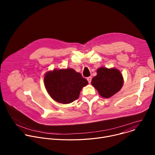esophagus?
I'll use <instances>...</instances> for the list:
<instances>
[{
	"instance_id": "esophagus-1",
	"label": "esophagus",
	"mask_w": 155,
	"mask_h": 155,
	"mask_svg": "<svg viewBox=\"0 0 155 155\" xmlns=\"http://www.w3.org/2000/svg\"><path fill=\"white\" fill-rule=\"evenodd\" d=\"M91 79H92V77H87V80L88 81V83H91Z\"/></svg>"
}]
</instances>
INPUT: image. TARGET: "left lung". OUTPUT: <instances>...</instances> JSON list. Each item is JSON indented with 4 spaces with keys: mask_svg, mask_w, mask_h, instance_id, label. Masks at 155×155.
<instances>
[{
    "mask_svg": "<svg viewBox=\"0 0 155 155\" xmlns=\"http://www.w3.org/2000/svg\"><path fill=\"white\" fill-rule=\"evenodd\" d=\"M91 84L102 97L109 98L121 90L123 78L118 69L101 68L92 79Z\"/></svg>",
    "mask_w": 155,
    "mask_h": 155,
    "instance_id": "obj_1",
    "label": "left lung"
}]
</instances>
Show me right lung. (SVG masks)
<instances>
[{
    "instance_id": "1",
    "label": "right lung",
    "mask_w": 155,
    "mask_h": 155,
    "mask_svg": "<svg viewBox=\"0 0 155 155\" xmlns=\"http://www.w3.org/2000/svg\"><path fill=\"white\" fill-rule=\"evenodd\" d=\"M44 82L50 96L62 104H69L77 99L82 87L88 84L81 74L72 69L48 72Z\"/></svg>"
}]
</instances>
